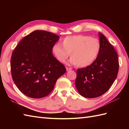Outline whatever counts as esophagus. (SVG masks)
<instances>
[{"instance_id": "1", "label": "esophagus", "mask_w": 129, "mask_h": 129, "mask_svg": "<svg viewBox=\"0 0 129 129\" xmlns=\"http://www.w3.org/2000/svg\"><path fill=\"white\" fill-rule=\"evenodd\" d=\"M66 70H67V72H69V71H70V70H72V69H71V68H68V67H67V68H66Z\"/></svg>"}]
</instances>
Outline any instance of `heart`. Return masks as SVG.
<instances>
[{"mask_svg":"<svg viewBox=\"0 0 129 129\" xmlns=\"http://www.w3.org/2000/svg\"><path fill=\"white\" fill-rule=\"evenodd\" d=\"M62 45L55 44L52 51L60 62H64L68 57H71L69 64L79 67H86L97 58L100 50V43L96 38L84 35H77L65 38Z\"/></svg>","mask_w":129,"mask_h":129,"instance_id":"obj_1","label":"heart"}]
</instances>
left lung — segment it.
Instances as JSON below:
<instances>
[{
  "label": "left lung",
  "instance_id": "obj_1",
  "mask_svg": "<svg viewBox=\"0 0 129 129\" xmlns=\"http://www.w3.org/2000/svg\"><path fill=\"white\" fill-rule=\"evenodd\" d=\"M100 50L97 58L86 68L77 70L75 86L81 96L94 98L110 89L117 77L119 59L114 47L99 33Z\"/></svg>",
  "mask_w": 129,
  "mask_h": 129
}]
</instances>
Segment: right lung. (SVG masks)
<instances>
[{
    "mask_svg": "<svg viewBox=\"0 0 129 129\" xmlns=\"http://www.w3.org/2000/svg\"><path fill=\"white\" fill-rule=\"evenodd\" d=\"M59 38L50 32L35 30L24 37L13 52V80L27 96L39 99L47 96L66 72L64 65L52 54L53 46Z\"/></svg>",
    "mask_w": 129,
    "mask_h": 129,
    "instance_id": "right-lung-1",
    "label": "right lung"
}]
</instances>
